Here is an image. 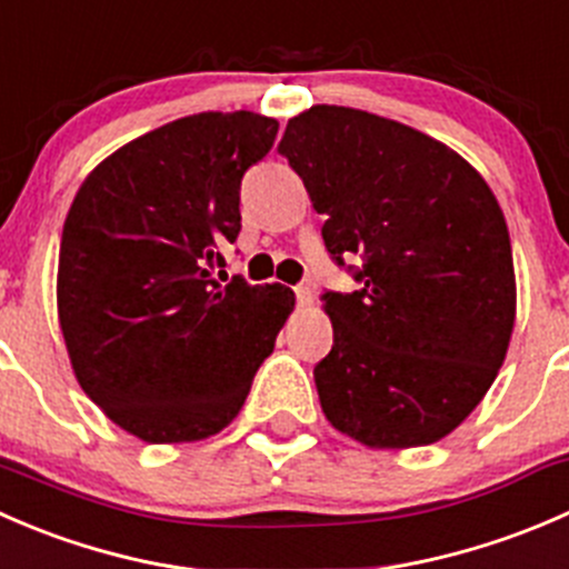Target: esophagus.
I'll use <instances>...</instances> for the list:
<instances>
[{"mask_svg":"<svg viewBox=\"0 0 569 569\" xmlns=\"http://www.w3.org/2000/svg\"><path fill=\"white\" fill-rule=\"evenodd\" d=\"M295 297H297V306L308 308L313 302V286L311 283H300L295 289Z\"/></svg>","mask_w":569,"mask_h":569,"instance_id":"esophagus-1","label":"esophagus"}]
</instances>
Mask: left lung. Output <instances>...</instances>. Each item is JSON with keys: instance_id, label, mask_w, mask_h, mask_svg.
<instances>
[{"instance_id": "obj_1", "label": "left lung", "mask_w": 569, "mask_h": 569, "mask_svg": "<svg viewBox=\"0 0 569 569\" xmlns=\"http://www.w3.org/2000/svg\"><path fill=\"white\" fill-rule=\"evenodd\" d=\"M278 151L327 214L321 239L360 289L325 291L332 349L313 369L321 410L371 449L446 438L496 380L515 325L507 220L443 142L349 107H311Z\"/></svg>"}]
</instances>
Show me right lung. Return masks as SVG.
<instances>
[{
	"label": "right lung",
	"mask_w": 569,
	"mask_h": 569,
	"mask_svg": "<svg viewBox=\"0 0 569 569\" xmlns=\"http://www.w3.org/2000/svg\"><path fill=\"white\" fill-rule=\"evenodd\" d=\"M278 137L256 112H200L107 157L62 226L57 308L82 391L146 443L237 418L295 308L280 283L222 286L242 231L239 187Z\"/></svg>",
	"instance_id": "1"
}]
</instances>
